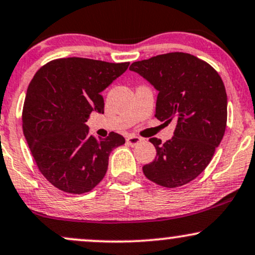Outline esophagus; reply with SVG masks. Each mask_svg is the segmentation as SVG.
Instances as JSON below:
<instances>
[{"mask_svg":"<svg viewBox=\"0 0 255 255\" xmlns=\"http://www.w3.org/2000/svg\"><path fill=\"white\" fill-rule=\"evenodd\" d=\"M141 140H142V139H141V137H139V136L129 135V136L127 137V143H128V145H129V146L133 147V146H136L137 143H140Z\"/></svg>","mask_w":255,"mask_h":255,"instance_id":"1","label":"esophagus"}]
</instances>
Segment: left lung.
<instances>
[{
    "label": "left lung",
    "instance_id": "obj_1",
    "mask_svg": "<svg viewBox=\"0 0 255 255\" xmlns=\"http://www.w3.org/2000/svg\"><path fill=\"white\" fill-rule=\"evenodd\" d=\"M139 73L158 90L155 118L177 122L166 142L152 137L154 160L142 167L149 180L165 188H178L204 171L225 135L227 94L220 75L205 61L183 52L135 61Z\"/></svg>",
    "mask_w": 255,
    "mask_h": 255
}]
</instances>
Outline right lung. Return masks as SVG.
Segmentation results:
<instances>
[{
    "instance_id": "1",
    "label": "right lung",
    "mask_w": 255,
    "mask_h": 255,
    "mask_svg": "<svg viewBox=\"0 0 255 255\" xmlns=\"http://www.w3.org/2000/svg\"><path fill=\"white\" fill-rule=\"evenodd\" d=\"M129 63L87 58L52 60L35 73L22 110L23 134L40 172L61 191L84 194L108 170L110 152L124 145L118 133L106 139L89 135L91 112L104 113L101 93Z\"/></svg>"
}]
</instances>
